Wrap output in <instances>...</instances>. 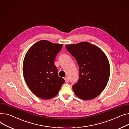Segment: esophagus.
<instances>
[{
  "label": "esophagus",
  "mask_w": 129,
  "mask_h": 129,
  "mask_svg": "<svg viewBox=\"0 0 129 129\" xmlns=\"http://www.w3.org/2000/svg\"><path fill=\"white\" fill-rule=\"evenodd\" d=\"M64 80H65V82H66V83L68 82H69V78H68V77H66V78H64Z\"/></svg>",
  "instance_id": "obj_1"
}]
</instances>
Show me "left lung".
Segmentation results:
<instances>
[{
  "label": "left lung",
  "instance_id": "obj_1",
  "mask_svg": "<svg viewBox=\"0 0 129 129\" xmlns=\"http://www.w3.org/2000/svg\"><path fill=\"white\" fill-rule=\"evenodd\" d=\"M77 60L79 79L72 86L75 94L83 100H92L106 86L110 76L109 61L98 47L87 42L66 45Z\"/></svg>",
  "mask_w": 129,
  "mask_h": 129
}]
</instances>
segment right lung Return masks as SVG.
I'll use <instances>...</instances> for the list:
<instances>
[{
    "mask_svg": "<svg viewBox=\"0 0 129 129\" xmlns=\"http://www.w3.org/2000/svg\"><path fill=\"white\" fill-rule=\"evenodd\" d=\"M62 44L42 40L29 49L23 63V73L30 90L38 97L49 100L59 93L64 80L58 76L54 62Z\"/></svg>",
    "mask_w": 129,
    "mask_h": 129,
    "instance_id": "1",
    "label": "right lung"
}]
</instances>
